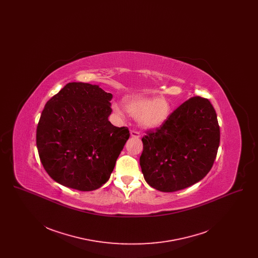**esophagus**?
I'll return each instance as SVG.
<instances>
[{"label": "esophagus", "mask_w": 258, "mask_h": 258, "mask_svg": "<svg viewBox=\"0 0 258 258\" xmlns=\"http://www.w3.org/2000/svg\"><path fill=\"white\" fill-rule=\"evenodd\" d=\"M131 136H133V137H135V138H139L141 135L138 133V132H136V131H131Z\"/></svg>", "instance_id": "esophagus-1"}]
</instances>
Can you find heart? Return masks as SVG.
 <instances>
[{
	"label": "heart",
	"instance_id": "1",
	"mask_svg": "<svg viewBox=\"0 0 258 258\" xmlns=\"http://www.w3.org/2000/svg\"><path fill=\"white\" fill-rule=\"evenodd\" d=\"M113 111L123 117V110L117 104H113ZM124 109L144 128L160 127L171 116L172 105L164 97L147 98L134 97L124 99Z\"/></svg>",
	"mask_w": 258,
	"mask_h": 258
}]
</instances>
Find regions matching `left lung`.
<instances>
[{"instance_id": "obj_1", "label": "left lung", "mask_w": 258, "mask_h": 258, "mask_svg": "<svg viewBox=\"0 0 258 258\" xmlns=\"http://www.w3.org/2000/svg\"><path fill=\"white\" fill-rule=\"evenodd\" d=\"M217 113L207 98L184 101L169 119L142 138L140 166L152 187L173 192L202 180L220 146Z\"/></svg>"}]
</instances>
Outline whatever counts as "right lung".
<instances>
[{"label": "right lung", "instance_id": "add662e5", "mask_svg": "<svg viewBox=\"0 0 258 258\" xmlns=\"http://www.w3.org/2000/svg\"><path fill=\"white\" fill-rule=\"evenodd\" d=\"M112 94L98 85L69 83L50 98L37 127L40 161L61 185L95 190L110 178L130 137L109 122Z\"/></svg>", "mask_w": 258, "mask_h": 258}]
</instances>
